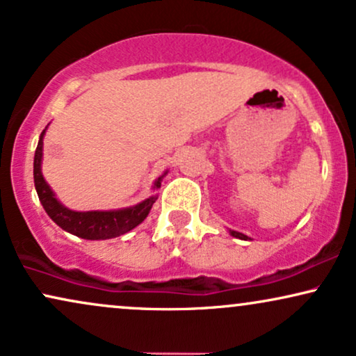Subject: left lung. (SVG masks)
<instances>
[{
  "label": "left lung",
  "mask_w": 356,
  "mask_h": 356,
  "mask_svg": "<svg viewBox=\"0 0 356 356\" xmlns=\"http://www.w3.org/2000/svg\"><path fill=\"white\" fill-rule=\"evenodd\" d=\"M229 234L232 236V238H238V239H243V241H251V238H249V236H245V234H243V232H239V231L229 229Z\"/></svg>",
  "instance_id": "obj_1"
}]
</instances>
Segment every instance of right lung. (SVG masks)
Segmentation results:
<instances>
[{"label":"right lung","mask_w":356,"mask_h":356,"mask_svg":"<svg viewBox=\"0 0 356 356\" xmlns=\"http://www.w3.org/2000/svg\"><path fill=\"white\" fill-rule=\"evenodd\" d=\"M46 130L47 127L42 130L41 137H39L36 153H34V186H36L39 201H41L44 211L47 213V216L57 226L77 236V238L104 241L127 234L134 227H137L140 222L145 221L153 203L158 200V195L148 196L147 200L140 201V203L134 206H129V208L105 209V211H99V209L97 211H74V209H69L67 206L60 203L42 175V140L44 135H46ZM166 173L168 171H163V175H160L155 179L152 186L153 191H156L161 186V181H163Z\"/></svg>","instance_id":"add662e5"}]
</instances>
